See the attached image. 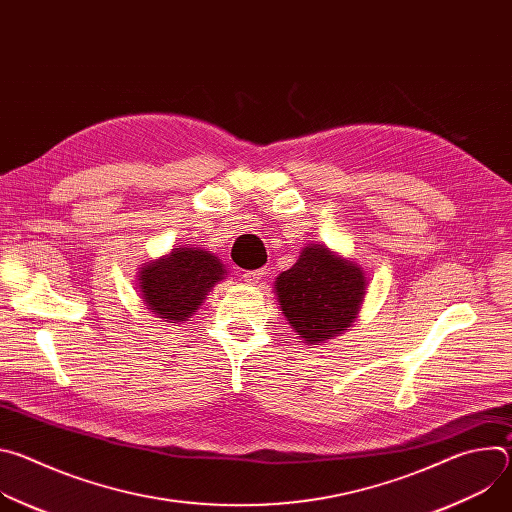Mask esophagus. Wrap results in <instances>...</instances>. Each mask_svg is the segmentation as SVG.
Returning <instances> with one entry per match:
<instances>
[{"label":"esophagus","mask_w":512,"mask_h":512,"mask_svg":"<svg viewBox=\"0 0 512 512\" xmlns=\"http://www.w3.org/2000/svg\"><path fill=\"white\" fill-rule=\"evenodd\" d=\"M263 275H265V269L245 271V273H243V279H245L247 283H259V279H263Z\"/></svg>","instance_id":"34e87169"}]
</instances>
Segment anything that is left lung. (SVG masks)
Wrapping results in <instances>:
<instances>
[{
    "label": "left lung",
    "mask_w": 512,
    "mask_h": 512,
    "mask_svg": "<svg viewBox=\"0 0 512 512\" xmlns=\"http://www.w3.org/2000/svg\"><path fill=\"white\" fill-rule=\"evenodd\" d=\"M273 294L289 328L318 344L344 334L367 296V273L324 243L306 245L291 269L279 273Z\"/></svg>",
    "instance_id": "8db88e82"
}]
</instances>
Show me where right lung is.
<instances>
[{
  "label": "right lung",
  "mask_w": 512,
  "mask_h": 512,
  "mask_svg": "<svg viewBox=\"0 0 512 512\" xmlns=\"http://www.w3.org/2000/svg\"><path fill=\"white\" fill-rule=\"evenodd\" d=\"M225 277L227 267L212 251L180 245L139 267L137 289L145 308L178 324L194 316L208 291Z\"/></svg>",
  "instance_id": "right-lung-1"
}]
</instances>
